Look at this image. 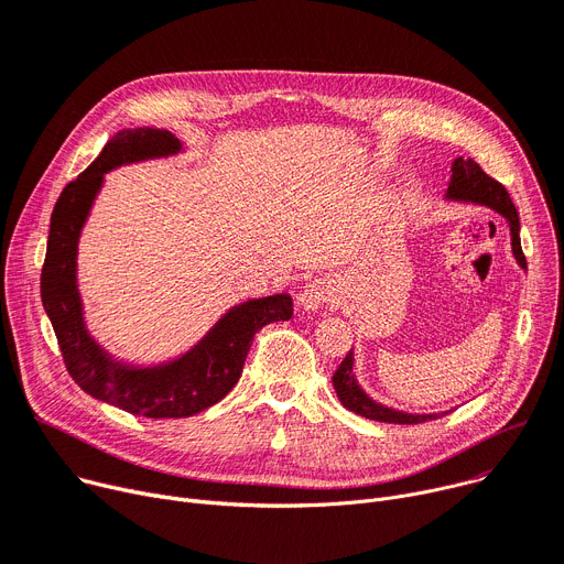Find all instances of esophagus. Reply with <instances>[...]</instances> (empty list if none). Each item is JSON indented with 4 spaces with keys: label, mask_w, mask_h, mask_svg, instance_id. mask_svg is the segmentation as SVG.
<instances>
[{
    "label": "esophagus",
    "mask_w": 564,
    "mask_h": 564,
    "mask_svg": "<svg viewBox=\"0 0 564 564\" xmlns=\"http://www.w3.org/2000/svg\"><path fill=\"white\" fill-rule=\"evenodd\" d=\"M299 302H302L304 311H317L335 302V288L330 279H315L311 281L304 292L299 294Z\"/></svg>",
    "instance_id": "34e87169"
}]
</instances>
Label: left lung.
I'll use <instances>...</instances> for the list:
<instances>
[{
    "mask_svg": "<svg viewBox=\"0 0 564 564\" xmlns=\"http://www.w3.org/2000/svg\"><path fill=\"white\" fill-rule=\"evenodd\" d=\"M452 172L454 174H452V181H448L446 197L458 199V202L482 204V206H490L497 213H501L510 224L512 253H514L519 265L527 270V256H523L521 240H519V213H517L506 187L497 178H492L490 174H485L482 167L471 159H467V161L456 159ZM333 388H335L337 397H340L345 408H349L351 412H356V415L367 417V420L388 422V424H422V422H429V420L444 417V412H433V415H410V412L392 410V408H386L377 401H371L358 388V383L354 379V354L351 351L345 356L340 367L335 369Z\"/></svg>",
    "mask_w": 564,
    "mask_h": 564,
    "instance_id": "obj_1",
    "label": "left lung"
}]
</instances>
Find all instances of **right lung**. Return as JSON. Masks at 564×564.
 Wrapping results in <instances>:
<instances>
[{"label": "right lung", "mask_w": 564, "mask_h": 564, "mask_svg": "<svg viewBox=\"0 0 564 564\" xmlns=\"http://www.w3.org/2000/svg\"><path fill=\"white\" fill-rule=\"evenodd\" d=\"M178 149L181 142L163 129L120 131L112 138L93 165L63 187L52 210L41 272L43 306L74 383L95 399L149 420L191 417L227 397L240 379L253 335L262 326L292 317L290 294L251 299L224 315L191 354L154 369L112 362L90 340L82 319L74 258L104 174L122 163L174 154Z\"/></svg>", "instance_id": "add662e5"}]
</instances>
